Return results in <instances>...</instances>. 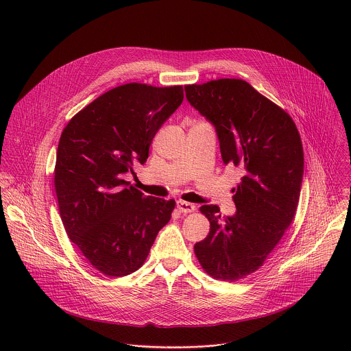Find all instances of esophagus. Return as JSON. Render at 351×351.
I'll return each mask as SVG.
<instances>
[{
  "label": "esophagus",
  "mask_w": 351,
  "mask_h": 351,
  "mask_svg": "<svg viewBox=\"0 0 351 351\" xmlns=\"http://www.w3.org/2000/svg\"><path fill=\"white\" fill-rule=\"evenodd\" d=\"M195 204H192V202H186V201H177V209L180 210V212H182V213H191V212H193L195 210Z\"/></svg>",
  "instance_id": "obj_1"
}]
</instances>
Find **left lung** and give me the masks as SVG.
I'll use <instances>...</instances> for the list:
<instances>
[{
  "mask_svg": "<svg viewBox=\"0 0 351 351\" xmlns=\"http://www.w3.org/2000/svg\"><path fill=\"white\" fill-rule=\"evenodd\" d=\"M185 93L213 124L224 165L243 170L235 215L221 217L217 205H202L210 230L195 245L209 276L237 281L263 265L295 219L304 174L300 134L282 108L243 80L186 85Z\"/></svg>",
  "mask_w": 351,
  "mask_h": 351,
  "instance_id": "obj_1",
  "label": "left lung"
}]
</instances>
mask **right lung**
<instances>
[{
    "label": "right lung",
    "instance_id": "add662e5",
    "mask_svg": "<svg viewBox=\"0 0 351 351\" xmlns=\"http://www.w3.org/2000/svg\"><path fill=\"white\" fill-rule=\"evenodd\" d=\"M184 101L182 86H117L80 110L63 130L55 163L59 213L71 242L102 274L136 271L176 206L123 180L145 163L162 124Z\"/></svg>",
    "mask_w": 351,
    "mask_h": 351
}]
</instances>
